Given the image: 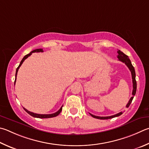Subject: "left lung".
Instances as JSON below:
<instances>
[{
    "instance_id": "obj_1",
    "label": "left lung",
    "mask_w": 149,
    "mask_h": 149,
    "mask_svg": "<svg viewBox=\"0 0 149 149\" xmlns=\"http://www.w3.org/2000/svg\"><path fill=\"white\" fill-rule=\"evenodd\" d=\"M118 53V56L117 58H118V60L120 61L123 62L126 65L128 66V68H129V70H130L131 74H132V83H133V91H132V97H131V98L130 99V100L128 102V104L126 105V107H128L130 106V105L132 102V100L134 98V96H135V94L136 93V90H137V83H136V72H135V69L134 66H132V63L130 60L128 56H127L126 55H125L124 53L122 52L121 51L118 50L117 51ZM123 114V113L120 112L117 113V114L112 115V116H109V117H98V116H96L94 115H92L91 113H90V115L92 116V117L95 118H98V119H109V118H112L114 117H118V116L121 115Z\"/></svg>"
}]
</instances>
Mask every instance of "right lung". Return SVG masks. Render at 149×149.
I'll use <instances>...</instances> for the list:
<instances>
[{
	"label": "right lung",
	"instance_id": "1",
	"mask_svg": "<svg viewBox=\"0 0 149 149\" xmlns=\"http://www.w3.org/2000/svg\"><path fill=\"white\" fill-rule=\"evenodd\" d=\"M43 51H43L42 49H34V50H33L32 51H31V53H29V54H27V55H26L25 56H24V57L23 58L22 60H21V63H20V64H19V66L17 68V69H16V72H15V79L14 85H15V83L16 77H17V75L18 70H19V67L21 66V64H23V63L24 62V61H25L26 58H27L29 56H31V55H32V53H35V52H36V53H38V52H43ZM63 105H62V107L60 108V109H59V110L58 111H56V113H53V114H44V115H43V114H37V113H34L31 112V111H28L27 109H26L25 108H24V107H23V109H25V111H26V113H29V114L30 115H31L32 117H36V118H52V117H56V116H57V115H58L59 114H60V113L61 112L62 109H63Z\"/></svg>",
	"mask_w": 149,
	"mask_h": 149
}]
</instances>
